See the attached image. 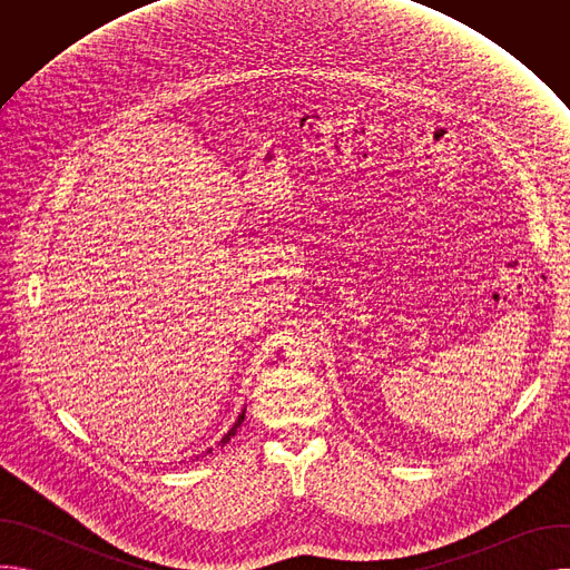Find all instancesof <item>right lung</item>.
Masks as SVG:
<instances>
[{"label":"right lung","mask_w":570,"mask_h":570,"mask_svg":"<svg viewBox=\"0 0 570 570\" xmlns=\"http://www.w3.org/2000/svg\"><path fill=\"white\" fill-rule=\"evenodd\" d=\"M243 417H246V411H240V415H238V417H236V422H234V426H232V429H229V431H227V433H225V435H223V438H220V442H218V446H225V444H227V442H229V438H232V435H234V433H236V429H238V426H240V422H243ZM209 451H212V449H207V451H205V453H209Z\"/></svg>","instance_id":"1"}]
</instances>
